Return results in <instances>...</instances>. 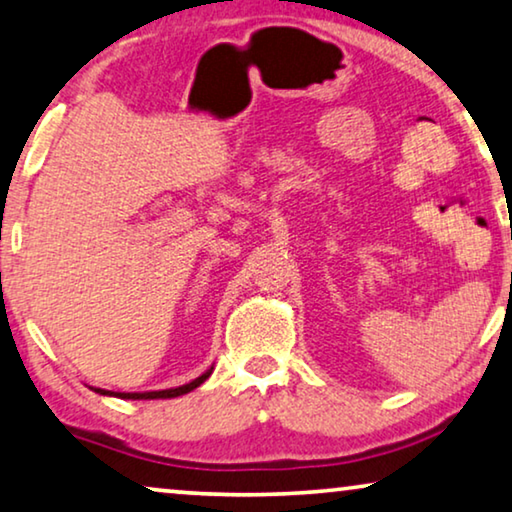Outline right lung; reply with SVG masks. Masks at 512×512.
I'll list each match as a JSON object with an SVG mask.
<instances>
[{
  "label": "right lung",
  "instance_id": "1",
  "mask_svg": "<svg viewBox=\"0 0 512 512\" xmlns=\"http://www.w3.org/2000/svg\"><path fill=\"white\" fill-rule=\"evenodd\" d=\"M211 373H213V366L201 373L199 378H194L192 383L181 385V387H169V390H157V392H109V390H102V387H95V392L104 394V397H118V399H174V397H181V394L197 390V387L204 383Z\"/></svg>",
  "mask_w": 512,
  "mask_h": 512
}]
</instances>
